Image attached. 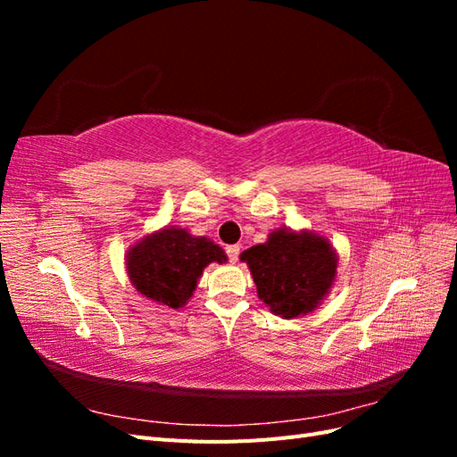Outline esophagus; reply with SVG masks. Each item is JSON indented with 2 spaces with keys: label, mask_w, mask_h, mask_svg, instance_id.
<instances>
[{
  "label": "esophagus",
  "mask_w": 457,
  "mask_h": 457,
  "mask_svg": "<svg viewBox=\"0 0 457 457\" xmlns=\"http://www.w3.org/2000/svg\"><path fill=\"white\" fill-rule=\"evenodd\" d=\"M227 255L230 259V262H237L238 255H240V245H227Z\"/></svg>",
  "instance_id": "obj_1"
}]
</instances>
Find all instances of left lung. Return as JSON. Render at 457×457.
I'll return each mask as SVG.
<instances>
[{
    "mask_svg": "<svg viewBox=\"0 0 457 457\" xmlns=\"http://www.w3.org/2000/svg\"><path fill=\"white\" fill-rule=\"evenodd\" d=\"M240 259L252 270L259 299L282 318L305 316L320 305L339 262L328 238L292 228L272 230L265 244L252 245Z\"/></svg>",
    "mask_w": 457,
    "mask_h": 457,
    "instance_id": "8db88e82",
    "label": "left lung"
}]
</instances>
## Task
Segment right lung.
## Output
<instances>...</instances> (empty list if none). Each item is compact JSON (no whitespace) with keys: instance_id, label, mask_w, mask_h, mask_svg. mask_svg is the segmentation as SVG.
Segmentation results:
<instances>
[{"instance_id":"add662e5","label":"right lung","mask_w":457,"mask_h":457,"mask_svg":"<svg viewBox=\"0 0 457 457\" xmlns=\"http://www.w3.org/2000/svg\"><path fill=\"white\" fill-rule=\"evenodd\" d=\"M210 262H227L223 247L181 227H163L135 242L126 253L133 287L146 299L181 309Z\"/></svg>"}]
</instances>
